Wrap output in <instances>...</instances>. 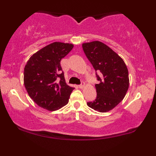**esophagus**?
<instances>
[{"instance_id": "obj_1", "label": "esophagus", "mask_w": 156, "mask_h": 156, "mask_svg": "<svg viewBox=\"0 0 156 156\" xmlns=\"http://www.w3.org/2000/svg\"><path fill=\"white\" fill-rule=\"evenodd\" d=\"M84 86H85L84 82H82V83H81V84L79 85V87H80V89H82V88H84Z\"/></svg>"}]
</instances>
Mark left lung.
I'll return each mask as SVG.
<instances>
[{
    "label": "left lung",
    "mask_w": 156,
    "mask_h": 156,
    "mask_svg": "<svg viewBox=\"0 0 156 156\" xmlns=\"http://www.w3.org/2000/svg\"><path fill=\"white\" fill-rule=\"evenodd\" d=\"M86 56L96 71L97 98L87 105L99 112H107L124 98L129 86V71L122 59L103 42L82 44ZM100 74L99 76L96 72Z\"/></svg>",
    "instance_id": "obj_1"
}]
</instances>
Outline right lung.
<instances>
[{"label": "right lung", "mask_w": 156, "mask_h": 156, "mask_svg": "<svg viewBox=\"0 0 156 156\" xmlns=\"http://www.w3.org/2000/svg\"><path fill=\"white\" fill-rule=\"evenodd\" d=\"M74 45L55 42L35 53L24 68V85L32 99L49 111L59 109L68 103L74 88L66 84L60 65Z\"/></svg>", "instance_id": "obj_1"}]
</instances>
